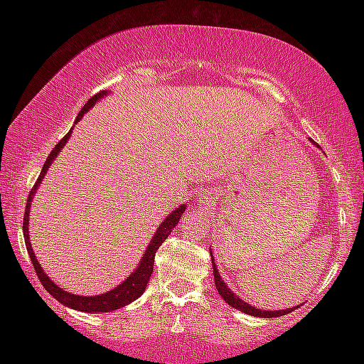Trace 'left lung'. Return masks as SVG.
I'll list each match as a JSON object with an SVG mask.
<instances>
[{
	"label": "left lung",
	"instance_id": "obj_1",
	"mask_svg": "<svg viewBox=\"0 0 364 364\" xmlns=\"http://www.w3.org/2000/svg\"><path fill=\"white\" fill-rule=\"evenodd\" d=\"M313 143V139H310ZM315 144V143H313ZM318 146V144H315ZM210 255H212V250H210ZM212 267H213V278H215V286H217V291L221 295V299H223L228 305L236 308V310L245 313V315H250V316H258V318H278V316H284L287 313L294 311V308H286V310H274V311H267V310H260V308H255L249 305L247 301H244L242 299H239L236 294H234L230 287L226 286V282L221 279V276L218 273V268H217V263L213 260V255H212Z\"/></svg>",
	"mask_w": 364,
	"mask_h": 364
}]
</instances>
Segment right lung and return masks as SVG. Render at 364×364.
Here are the masks:
<instances>
[{"instance_id":"right-lung-1","label":"right lung","mask_w":364,"mask_h":364,"mask_svg":"<svg viewBox=\"0 0 364 364\" xmlns=\"http://www.w3.org/2000/svg\"><path fill=\"white\" fill-rule=\"evenodd\" d=\"M106 95H109V91H101V93L95 95L91 100L85 104L83 109L80 110V114L77 115L75 119V125L77 123L82 120V117L88 112V110L95 106L96 101H100L101 97H104ZM72 130L70 128L69 133L65 134V136L59 141L56 144V147L51 151L49 154L45 165H43L41 168V173L38 176V180H36L35 186L30 191V196H28V200H27V205H26V215H23V237H26V245H27V252H28V257L30 260H32L33 267L36 274H38V278L41 281L43 287L46 289V291L53 295L54 299L60 304L72 308V310H78V311H86V313H106V311H114V310H119V308L127 306L128 304H132V301L136 300L138 297L143 295V292L146 291L147 287V282L151 279V274H152V269H154V258H156V252L157 249L162 245V242L165 241L170 236V232L173 228L178 225V221L181 220V215L186 212V204H181L178 205L175 210H171L170 215L165 217V220L162 223L159 225L156 234H154L152 239L147 244V247L144 250L143 257H141V260L138 263V267L134 268L133 273L128 276V278L119 284L117 287H114L112 291H107L106 294H101V295H77V294H70L64 291L63 287H59L56 282L49 279V276L43 271L41 264L38 263L35 257V252L32 249V242H30V234H28V223H30V208H32V200H33V196L36 194V191H38L40 184L43 181V178L46 176L48 170L51 168V164L56 160L58 154L63 152L64 146L67 144V141L72 136Z\"/></svg>"}]
</instances>
